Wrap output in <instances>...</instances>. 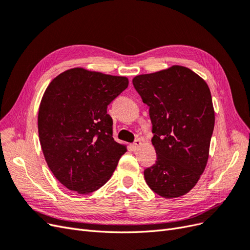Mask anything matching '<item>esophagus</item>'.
<instances>
[{
	"mask_svg": "<svg viewBox=\"0 0 250 250\" xmlns=\"http://www.w3.org/2000/svg\"><path fill=\"white\" fill-rule=\"evenodd\" d=\"M142 145V142H141V140H135L132 144H131V148L133 149V150H137V149H139L140 148V146Z\"/></svg>",
	"mask_w": 250,
	"mask_h": 250,
	"instance_id": "obj_1",
	"label": "esophagus"
}]
</instances>
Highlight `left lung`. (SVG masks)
Returning <instances> with one entry per match:
<instances>
[{
  "label": "left lung",
  "instance_id": "8db88e82",
  "mask_svg": "<svg viewBox=\"0 0 250 250\" xmlns=\"http://www.w3.org/2000/svg\"><path fill=\"white\" fill-rule=\"evenodd\" d=\"M149 106L156 162L144 171L149 188L165 198L180 197L197 184L208 160L215 111L209 88L186 66L132 79Z\"/></svg>",
  "mask_w": 250,
  "mask_h": 250
}]
</instances>
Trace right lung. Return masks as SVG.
<instances>
[{"instance_id": "right-lung-1", "label": "right lung", "mask_w": 250, "mask_h": 250, "mask_svg": "<svg viewBox=\"0 0 250 250\" xmlns=\"http://www.w3.org/2000/svg\"><path fill=\"white\" fill-rule=\"evenodd\" d=\"M128 78L74 67L51 81L40 105L39 135L50 170L60 184L89 194L107 183L126 146L112 138L109 103Z\"/></svg>"}]
</instances>
